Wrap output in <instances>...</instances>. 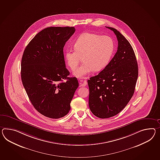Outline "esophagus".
Instances as JSON below:
<instances>
[{
  "label": "esophagus",
  "mask_w": 160,
  "mask_h": 160,
  "mask_svg": "<svg viewBox=\"0 0 160 160\" xmlns=\"http://www.w3.org/2000/svg\"><path fill=\"white\" fill-rule=\"evenodd\" d=\"M79 83H80V86H82V87H84V86H87V80H80Z\"/></svg>",
  "instance_id": "34e87169"
}]
</instances>
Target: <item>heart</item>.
I'll use <instances>...</instances> for the list:
<instances>
[{
	"mask_svg": "<svg viewBox=\"0 0 160 160\" xmlns=\"http://www.w3.org/2000/svg\"><path fill=\"white\" fill-rule=\"evenodd\" d=\"M114 42L109 36H102L92 33L80 36L74 43V50L67 48L64 52L66 63L73 70L81 61L82 63L73 74L83 78L93 70L104 69L110 62L114 51Z\"/></svg>",
	"mask_w": 160,
	"mask_h": 160,
	"instance_id": "obj_1",
	"label": "heart"
}]
</instances>
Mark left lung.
<instances>
[{
  "mask_svg": "<svg viewBox=\"0 0 160 160\" xmlns=\"http://www.w3.org/2000/svg\"><path fill=\"white\" fill-rule=\"evenodd\" d=\"M107 28L116 35L117 52L103 70L88 80L90 110L101 118L113 117L124 108L132 97L138 76L131 45L117 29Z\"/></svg>",
  "mask_w": 160,
  "mask_h": 160,
  "instance_id": "1",
  "label": "left lung"
}]
</instances>
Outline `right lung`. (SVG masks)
<instances>
[{
    "label": "right lung",
    "instance_id": "add662e5",
    "mask_svg": "<svg viewBox=\"0 0 160 160\" xmlns=\"http://www.w3.org/2000/svg\"><path fill=\"white\" fill-rule=\"evenodd\" d=\"M74 27H48L32 39L23 51L21 76L32 105L51 118L64 117L78 87L76 78H69L63 47Z\"/></svg>",
    "mask_w": 160,
    "mask_h": 160
}]
</instances>
